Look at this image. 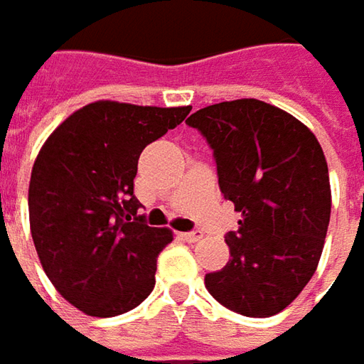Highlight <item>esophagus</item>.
<instances>
[{
    "mask_svg": "<svg viewBox=\"0 0 364 364\" xmlns=\"http://www.w3.org/2000/svg\"><path fill=\"white\" fill-rule=\"evenodd\" d=\"M180 237L188 243H196L198 239H203V231H190V232H180Z\"/></svg>",
    "mask_w": 364,
    "mask_h": 364,
    "instance_id": "34e87169",
    "label": "esophagus"
}]
</instances>
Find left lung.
<instances>
[{
  "label": "left lung",
  "mask_w": 364,
  "mask_h": 364,
  "mask_svg": "<svg viewBox=\"0 0 364 364\" xmlns=\"http://www.w3.org/2000/svg\"><path fill=\"white\" fill-rule=\"evenodd\" d=\"M213 149L220 192L241 213L225 241L229 263L206 273L210 296L251 318L287 308L312 279L330 223V180L316 135L257 99L225 101L188 117Z\"/></svg>",
  "instance_id": "left-lung-1"
}]
</instances>
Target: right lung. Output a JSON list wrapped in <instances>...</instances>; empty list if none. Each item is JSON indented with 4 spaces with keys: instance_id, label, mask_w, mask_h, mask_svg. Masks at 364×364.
Masks as SVG:
<instances>
[{
    "instance_id": "add662e5",
    "label": "right lung",
    "mask_w": 364,
    "mask_h": 364,
    "mask_svg": "<svg viewBox=\"0 0 364 364\" xmlns=\"http://www.w3.org/2000/svg\"><path fill=\"white\" fill-rule=\"evenodd\" d=\"M190 107L97 101L60 123L30 178V229L52 286L85 314L129 312L156 286L174 237L149 227L133 194L144 147L186 119Z\"/></svg>"
}]
</instances>
